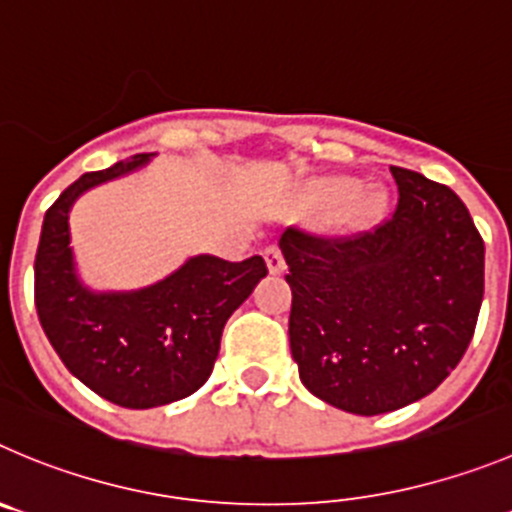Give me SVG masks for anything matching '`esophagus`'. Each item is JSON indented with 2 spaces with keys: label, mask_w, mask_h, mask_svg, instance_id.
<instances>
[{
  "label": "esophagus",
  "mask_w": 512,
  "mask_h": 512,
  "mask_svg": "<svg viewBox=\"0 0 512 512\" xmlns=\"http://www.w3.org/2000/svg\"><path fill=\"white\" fill-rule=\"evenodd\" d=\"M265 262H267V270H270L272 275H280V272L285 270V257L283 252H280V247L275 245L265 247Z\"/></svg>",
  "instance_id": "34e87169"
}]
</instances>
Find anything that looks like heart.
I'll return each instance as SVG.
<instances>
[{"instance_id": "heart-1", "label": "heart", "mask_w": 512, "mask_h": 512, "mask_svg": "<svg viewBox=\"0 0 512 512\" xmlns=\"http://www.w3.org/2000/svg\"><path fill=\"white\" fill-rule=\"evenodd\" d=\"M341 198L344 202L338 207L336 219L338 224L351 229L369 227L386 209L384 191L353 186L351 179H323L310 186V202L313 204L323 207V204H336Z\"/></svg>"}]
</instances>
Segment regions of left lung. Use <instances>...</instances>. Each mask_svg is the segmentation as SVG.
Here are the masks:
<instances>
[{"mask_svg": "<svg viewBox=\"0 0 512 512\" xmlns=\"http://www.w3.org/2000/svg\"><path fill=\"white\" fill-rule=\"evenodd\" d=\"M399 202L369 232L288 227L290 351L310 394L374 417L460 364L485 293V242L450 186L391 166Z\"/></svg>", "mask_w": 512, "mask_h": 512, "instance_id": "1", "label": "left lung"}]
</instances>
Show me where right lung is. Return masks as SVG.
Listing matches in <instances>:
<instances>
[{"mask_svg": "<svg viewBox=\"0 0 512 512\" xmlns=\"http://www.w3.org/2000/svg\"><path fill=\"white\" fill-rule=\"evenodd\" d=\"M148 154L90 171L45 212L35 255V305L52 348L88 389L126 409H151L194 394L209 379L224 323L267 275L260 255L227 262L191 257L136 293H90L75 275L68 212L90 186L128 174Z\"/></svg>", "mask_w": 512, "mask_h": 512, "instance_id": "obj_1", "label": "right lung"}]
</instances>
